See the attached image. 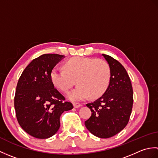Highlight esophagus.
I'll return each mask as SVG.
<instances>
[{"mask_svg":"<svg viewBox=\"0 0 158 158\" xmlns=\"http://www.w3.org/2000/svg\"><path fill=\"white\" fill-rule=\"evenodd\" d=\"M73 106H74V107H75V108H79V107L81 106V104L75 102L73 104Z\"/></svg>","mask_w":158,"mask_h":158,"instance_id":"34e87169","label":"esophagus"}]
</instances>
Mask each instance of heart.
Wrapping results in <instances>:
<instances>
[{
    "label": "heart",
    "instance_id": "heart-1",
    "mask_svg": "<svg viewBox=\"0 0 158 158\" xmlns=\"http://www.w3.org/2000/svg\"><path fill=\"white\" fill-rule=\"evenodd\" d=\"M64 69H53L51 79L53 85L62 92L71 88L77 80L79 85L66 94L72 101L85 100L90 96L93 98H98L108 88L110 72L105 60L75 57L65 63Z\"/></svg>",
    "mask_w": 158,
    "mask_h": 158
}]
</instances>
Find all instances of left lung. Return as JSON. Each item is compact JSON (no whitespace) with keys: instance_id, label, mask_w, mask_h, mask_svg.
<instances>
[{"instance_id":"1","label":"left lung","mask_w":158,"mask_h":158,"mask_svg":"<svg viewBox=\"0 0 158 158\" xmlns=\"http://www.w3.org/2000/svg\"><path fill=\"white\" fill-rule=\"evenodd\" d=\"M102 56L109 65V84L100 98L86 105L92 115L85 125L92 135L107 139L118 134L128 123L133 105V90L122 64L110 56Z\"/></svg>"}]
</instances>
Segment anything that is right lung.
I'll list each match as a JSON object with an SVG mask.
<instances>
[{
	"mask_svg": "<svg viewBox=\"0 0 158 158\" xmlns=\"http://www.w3.org/2000/svg\"><path fill=\"white\" fill-rule=\"evenodd\" d=\"M64 56L43 54L26 66L18 80L14 98L17 119L22 128L36 139H48L60 128V117L73 104L54 88L51 73Z\"/></svg>",
	"mask_w": 158,
	"mask_h": 158,
	"instance_id": "add662e5",
	"label": "right lung"
}]
</instances>
